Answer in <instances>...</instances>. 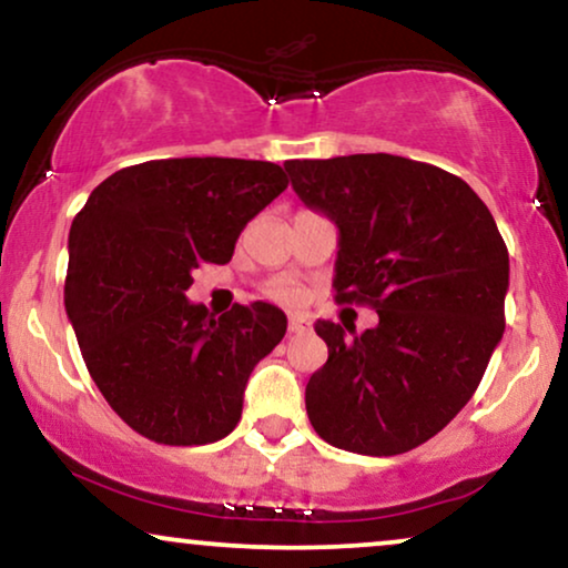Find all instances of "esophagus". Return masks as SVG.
Here are the masks:
<instances>
[{"label": "esophagus", "instance_id": "obj_1", "mask_svg": "<svg viewBox=\"0 0 568 568\" xmlns=\"http://www.w3.org/2000/svg\"><path fill=\"white\" fill-rule=\"evenodd\" d=\"M286 331H290V334H307V331H311V321H307L305 315H292L290 323H286Z\"/></svg>", "mask_w": 568, "mask_h": 568}]
</instances>
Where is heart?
<instances>
[{
    "mask_svg": "<svg viewBox=\"0 0 568 568\" xmlns=\"http://www.w3.org/2000/svg\"><path fill=\"white\" fill-rule=\"evenodd\" d=\"M268 297H274L278 302H297L300 300V292L294 284H286V282H278L268 290Z\"/></svg>",
    "mask_w": 568,
    "mask_h": 568,
    "instance_id": "b5f03b06",
    "label": "heart"
}]
</instances>
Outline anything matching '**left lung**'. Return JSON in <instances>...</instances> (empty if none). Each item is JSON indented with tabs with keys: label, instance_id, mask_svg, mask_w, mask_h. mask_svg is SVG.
Returning <instances> with one entry per match:
<instances>
[{
	"label": "left lung",
	"instance_id": "1",
	"mask_svg": "<svg viewBox=\"0 0 568 568\" xmlns=\"http://www.w3.org/2000/svg\"><path fill=\"white\" fill-rule=\"evenodd\" d=\"M284 169L338 226L336 302L378 313L359 336L315 323L328 359L307 381V417L344 452H412L473 399L504 336L506 242L467 182L423 161L355 153Z\"/></svg>",
	"mask_w": 568,
	"mask_h": 568
}]
</instances>
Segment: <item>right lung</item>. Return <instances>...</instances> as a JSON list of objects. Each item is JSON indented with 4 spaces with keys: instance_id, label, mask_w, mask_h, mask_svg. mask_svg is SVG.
I'll use <instances>...</instances> for the list:
<instances>
[{
    "instance_id": "obj_1",
    "label": "right lung",
    "mask_w": 568,
    "mask_h": 568,
    "mask_svg": "<svg viewBox=\"0 0 568 568\" xmlns=\"http://www.w3.org/2000/svg\"><path fill=\"white\" fill-rule=\"evenodd\" d=\"M286 185L271 161L159 159L106 176L72 219L64 307L95 386L140 436L203 446L237 428L286 315L253 302L213 318L185 292Z\"/></svg>"
}]
</instances>
